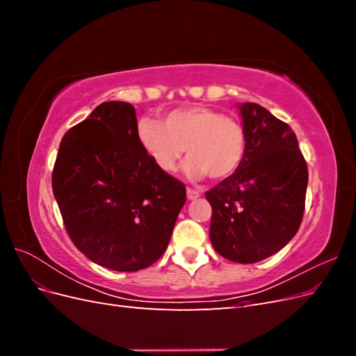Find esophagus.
<instances>
[{
  "mask_svg": "<svg viewBox=\"0 0 356 356\" xmlns=\"http://www.w3.org/2000/svg\"><path fill=\"white\" fill-rule=\"evenodd\" d=\"M187 197L190 200H196L197 197H200V191L195 188H187Z\"/></svg>",
  "mask_w": 356,
  "mask_h": 356,
  "instance_id": "esophagus-1",
  "label": "esophagus"
}]
</instances>
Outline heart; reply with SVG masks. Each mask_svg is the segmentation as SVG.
Segmentation results:
<instances>
[{"label":"heart","mask_w":356,"mask_h":356,"mask_svg":"<svg viewBox=\"0 0 356 356\" xmlns=\"http://www.w3.org/2000/svg\"><path fill=\"white\" fill-rule=\"evenodd\" d=\"M136 138L161 172H174L184 154L190 178L224 179L242 165L246 132L241 122L208 106H188L168 113L163 122L141 118Z\"/></svg>","instance_id":"1"}]
</instances>
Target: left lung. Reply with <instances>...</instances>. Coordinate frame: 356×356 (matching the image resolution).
<instances>
[{"instance_id": "obj_1", "label": "left lung", "mask_w": 356, "mask_h": 356, "mask_svg": "<svg viewBox=\"0 0 356 356\" xmlns=\"http://www.w3.org/2000/svg\"><path fill=\"white\" fill-rule=\"evenodd\" d=\"M239 108L245 159L204 196L212 207L213 250L230 261L251 264L276 254L296 236L309 174L293 129L258 104Z\"/></svg>"}]
</instances>
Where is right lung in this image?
<instances>
[{
	"instance_id": "add662e5",
	"label": "right lung",
	"mask_w": 356,
	"mask_h": 356,
	"mask_svg": "<svg viewBox=\"0 0 356 356\" xmlns=\"http://www.w3.org/2000/svg\"><path fill=\"white\" fill-rule=\"evenodd\" d=\"M136 126L131 104L98 105L63 135L51 174L70 239L89 260L117 272L156 263L186 203V186L153 163Z\"/></svg>"
}]
</instances>
